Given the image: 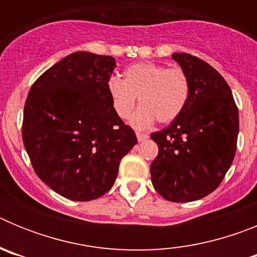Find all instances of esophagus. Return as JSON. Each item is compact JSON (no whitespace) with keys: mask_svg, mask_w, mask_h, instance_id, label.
<instances>
[{"mask_svg":"<svg viewBox=\"0 0 257 257\" xmlns=\"http://www.w3.org/2000/svg\"><path fill=\"white\" fill-rule=\"evenodd\" d=\"M136 138H138V140L139 142H144V140H147L149 138L148 134H142V133H136Z\"/></svg>","mask_w":257,"mask_h":257,"instance_id":"esophagus-1","label":"esophagus"}]
</instances>
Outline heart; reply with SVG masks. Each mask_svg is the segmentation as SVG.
Instances as JSON below:
<instances>
[{
    "instance_id": "obj_1",
    "label": "heart",
    "mask_w": 257,
    "mask_h": 257,
    "mask_svg": "<svg viewBox=\"0 0 257 257\" xmlns=\"http://www.w3.org/2000/svg\"><path fill=\"white\" fill-rule=\"evenodd\" d=\"M115 114L127 119L139 97L138 112L131 118L135 128L144 130L156 122L175 121L187 106L190 95V81L181 68H167L152 61L130 65L123 72V79L110 77L108 81Z\"/></svg>"
}]
</instances>
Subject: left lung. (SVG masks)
I'll return each mask as SVG.
<instances>
[{
	"mask_svg": "<svg viewBox=\"0 0 257 257\" xmlns=\"http://www.w3.org/2000/svg\"><path fill=\"white\" fill-rule=\"evenodd\" d=\"M172 59L188 74L184 112L153 133L158 156L151 165L153 187L171 202L201 199L216 189L234 160L239 117L233 94L215 68L185 52Z\"/></svg>",
	"mask_w": 257,
	"mask_h": 257,
	"instance_id": "1",
	"label": "left lung"
}]
</instances>
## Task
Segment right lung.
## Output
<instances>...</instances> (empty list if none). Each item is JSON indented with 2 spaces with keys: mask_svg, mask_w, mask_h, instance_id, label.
I'll use <instances>...</instances> for the list:
<instances>
[{
  "mask_svg": "<svg viewBox=\"0 0 257 257\" xmlns=\"http://www.w3.org/2000/svg\"><path fill=\"white\" fill-rule=\"evenodd\" d=\"M114 68L112 56L73 52L41 74L28 92L22 128L33 170L72 201L105 194L138 143L108 94Z\"/></svg>",
  "mask_w": 257,
  "mask_h": 257,
  "instance_id": "obj_1",
  "label": "right lung"
}]
</instances>
